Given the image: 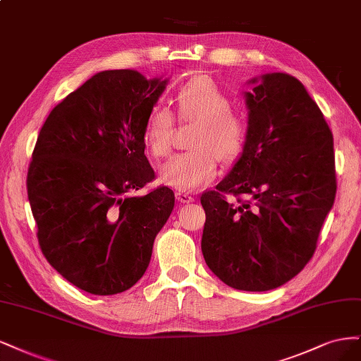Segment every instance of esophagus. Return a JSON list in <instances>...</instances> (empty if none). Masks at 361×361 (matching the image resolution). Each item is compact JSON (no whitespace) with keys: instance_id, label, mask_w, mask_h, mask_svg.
<instances>
[{"instance_id":"1","label":"esophagus","mask_w":361,"mask_h":361,"mask_svg":"<svg viewBox=\"0 0 361 361\" xmlns=\"http://www.w3.org/2000/svg\"><path fill=\"white\" fill-rule=\"evenodd\" d=\"M176 197L180 204H190L195 201V197L190 193H185V192H177Z\"/></svg>"}]
</instances>
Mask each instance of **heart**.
Here are the masks:
<instances>
[{
	"instance_id": "heart-1",
	"label": "heart",
	"mask_w": 361,
	"mask_h": 361,
	"mask_svg": "<svg viewBox=\"0 0 361 361\" xmlns=\"http://www.w3.org/2000/svg\"><path fill=\"white\" fill-rule=\"evenodd\" d=\"M178 117L196 123L185 153L169 159L159 169L160 180L178 190H193L210 183L219 171V157L235 160L246 144L247 120L231 109V100L212 79L196 78L177 92ZM176 118L161 104L149 109L144 126V144L157 159L166 157L173 144Z\"/></svg>"
}]
</instances>
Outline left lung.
I'll return each instance as SVG.
<instances>
[{"instance_id":"8db88e82","label":"left lung","mask_w":361,"mask_h":361,"mask_svg":"<svg viewBox=\"0 0 361 361\" xmlns=\"http://www.w3.org/2000/svg\"><path fill=\"white\" fill-rule=\"evenodd\" d=\"M243 153L216 190L202 193L201 249L220 281L270 290L305 269L336 196L333 135L305 85L286 73L249 80ZM225 192L240 198L226 201Z\"/></svg>"}]
</instances>
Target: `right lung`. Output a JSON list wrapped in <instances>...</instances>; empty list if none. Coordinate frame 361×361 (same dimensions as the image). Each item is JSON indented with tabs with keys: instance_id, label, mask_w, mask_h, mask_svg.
<instances>
[{
	"instance_id": "right-lung-1",
	"label": "right lung",
	"mask_w": 361,
	"mask_h": 361,
	"mask_svg": "<svg viewBox=\"0 0 361 361\" xmlns=\"http://www.w3.org/2000/svg\"><path fill=\"white\" fill-rule=\"evenodd\" d=\"M168 79L104 71L51 111L28 168L27 190L44 258L66 281L94 295L132 288L176 196L157 188L144 154V126Z\"/></svg>"
}]
</instances>
